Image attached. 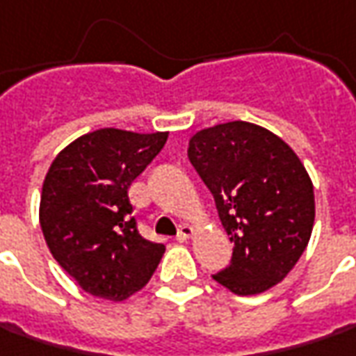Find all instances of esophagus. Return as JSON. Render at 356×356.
Masks as SVG:
<instances>
[{
	"label": "esophagus",
	"mask_w": 356,
	"mask_h": 356,
	"mask_svg": "<svg viewBox=\"0 0 356 356\" xmlns=\"http://www.w3.org/2000/svg\"><path fill=\"white\" fill-rule=\"evenodd\" d=\"M191 236H193V228H191L189 225H181L177 232L179 242H185V240H189Z\"/></svg>",
	"instance_id": "1"
}]
</instances>
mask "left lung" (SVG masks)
Masks as SVG:
<instances>
[{
	"label": "left lung",
	"instance_id": "1",
	"mask_svg": "<svg viewBox=\"0 0 356 356\" xmlns=\"http://www.w3.org/2000/svg\"><path fill=\"white\" fill-rule=\"evenodd\" d=\"M189 161L213 193L232 260L215 280L238 296L262 293L288 276L312 236V179L272 131L228 122L197 131Z\"/></svg>",
	"mask_w": 356,
	"mask_h": 356
}]
</instances>
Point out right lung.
<instances>
[{
    "mask_svg": "<svg viewBox=\"0 0 356 356\" xmlns=\"http://www.w3.org/2000/svg\"><path fill=\"white\" fill-rule=\"evenodd\" d=\"M165 141L167 131L96 129L67 145L44 177L39 218L47 246L96 298H129L149 282L165 252V244L141 236L128 197Z\"/></svg>",
    "mask_w": 356,
    "mask_h": 356,
    "instance_id": "add662e5",
    "label": "right lung"
}]
</instances>
